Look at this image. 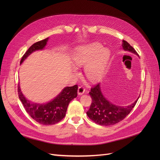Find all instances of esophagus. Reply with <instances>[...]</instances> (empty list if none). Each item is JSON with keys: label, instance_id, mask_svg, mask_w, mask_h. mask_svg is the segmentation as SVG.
<instances>
[{"label": "esophagus", "instance_id": "1", "mask_svg": "<svg viewBox=\"0 0 160 160\" xmlns=\"http://www.w3.org/2000/svg\"><path fill=\"white\" fill-rule=\"evenodd\" d=\"M85 92V89L83 88V87H79L78 90H77V93H78L79 95H83Z\"/></svg>", "mask_w": 160, "mask_h": 160}]
</instances>
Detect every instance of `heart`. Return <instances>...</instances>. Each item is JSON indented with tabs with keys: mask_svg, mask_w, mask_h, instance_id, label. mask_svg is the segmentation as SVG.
Returning a JSON list of instances; mask_svg holds the SVG:
<instances>
[{
	"mask_svg": "<svg viewBox=\"0 0 160 160\" xmlns=\"http://www.w3.org/2000/svg\"><path fill=\"white\" fill-rule=\"evenodd\" d=\"M110 55L108 49L96 42L77 47L72 59L76 67H85V74L89 81L98 82L103 77ZM73 72L77 74L75 69Z\"/></svg>",
	"mask_w": 160,
	"mask_h": 160,
	"instance_id": "obj_1",
	"label": "heart"
}]
</instances>
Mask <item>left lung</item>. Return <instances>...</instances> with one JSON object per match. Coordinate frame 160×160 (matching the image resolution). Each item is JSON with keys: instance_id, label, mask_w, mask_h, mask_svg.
<instances>
[{"instance_id": "1", "label": "left lung", "mask_w": 160, "mask_h": 160, "mask_svg": "<svg viewBox=\"0 0 160 160\" xmlns=\"http://www.w3.org/2000/svg\"><path fill=\"white\" fill-rule=\"evenodd\" d=\"M122 47L125 51L138 56L137 52L127 41H122ZM89 95L92 98V103L87 115L95 123L104 126L115 125L123 120L132 110L139 99L138 98L133 103L127 106L115 105L105 98L100 83L91 88Z\"/></svg>"}]
</instances>
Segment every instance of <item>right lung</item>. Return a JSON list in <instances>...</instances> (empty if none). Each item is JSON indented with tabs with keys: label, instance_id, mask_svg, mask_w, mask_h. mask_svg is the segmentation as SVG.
Instances as JSON below:
<instances>
[{
	"label": "right lung",
	"instance_id": "1",
	"mask_svg": "<svg viewBox=\"0 0 160 160\" xmlns=\"http://www.w3.org/2000/svg\"><path fill=\"white\" fill-rule=\"evenodd\" d=\"M49 38L34 43L22 57L20 65L33 52L44 49ZM77 89L78 88L76 85L65 87L55 98L42 103L34 102L27 99L22 94L20 85L18 87V93L19 99L26 111L34 120L42 125H53L64 118L70 101L77 98Z\"/></svg>",
	"mask_w": 160,
	"mask_h": 160
}]
</instances>
